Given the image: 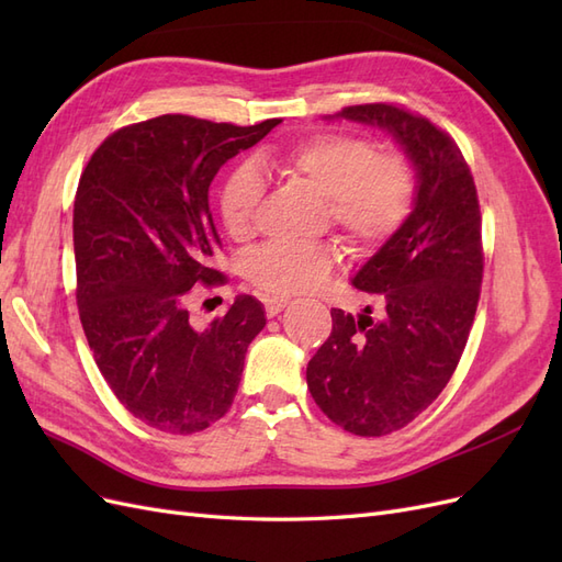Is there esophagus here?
Listing matches in <instances>:
<instances>
[{"instance_id":"obj_1","label":"esophagus","mask_w":562,"mask_h":562,"mask_svg":"<svg viewBox=\"0 0 562 562\" xmlns=\"http://www.w3.org/2000/svg\"><path fill=\"white\" fill-rule=\"evenodd\" d=\"M288 297H267L265 300V312H267V316H277V314H281L285 307H288Z\"/></svg>"}]
</instances>
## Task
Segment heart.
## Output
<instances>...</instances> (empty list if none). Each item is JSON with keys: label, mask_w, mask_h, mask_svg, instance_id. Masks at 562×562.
I'll use <instances>...</instances> for the list:
<instances>
[{"label": "heart", "mask_w": 562, "mask_h": 562, "mask_svg": "<svg viewBox=\"0 0 562 562\" xmlns=\"http://www.w3.org/2000/svg\"><path fill=\"white\" fill-rule=\"evenodd\" d=\"M267 171L310 187L326 199L330 225L356 246L380 244L394 234L411 213L415 180L396 155H380L366 138L345 133H323L285 151L262 159ZM262 182L250 166L227 178L220 194V215L234 239H248ZM335 267L330 244L267 246L246 265L248 279L274 295H295L318 288Z\"/></svg>", "instance_id": "obj_1"}]
</instances>
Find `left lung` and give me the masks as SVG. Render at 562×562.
Returning <instances> with one entry per match:
<instances>
[{
	"label": "left lung",
	"instance_id": "8db88e82",
	"mask_svg": "<svg viewBox=\"0 0 562 562\" xmlns=\"http://www.w3.org/2000/svg\"><path fill=\"white\" fill-rule=\"evenodd\" d=\"M326 119L386 131L415 171L411 215L351 279L382 316L333 310V333L307 366L337 427L386 436L427 411L462 359L483 281L479 196L457 143L429 119L384 103Z\"/></svg>",
	"mask_w": 562,
	"mask_h": 562
}]
</instances>
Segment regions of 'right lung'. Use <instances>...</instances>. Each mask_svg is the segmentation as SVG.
Returning a JSON list of instances; mask_svg holds the SVG:
<instances>
[{"instance_id": "1", "label": "right lung", "mask_w": 562, "mask_h": 562, "mask_svg": "<svg viewBox=\"0 0 562 562\" xmlns=\"http://www.w3.org/2000/svg\"><path fill=\"white\" fill-rule=\"evenodd\" d=\"M164 114L119 128L87 164L75 199L77 304L105 382L126 411L166 434L225 417L265 307L239 295L194 328L187 293L223 281L211 182L232 157L279 126Z\"/></svg>"}]
</instances>
